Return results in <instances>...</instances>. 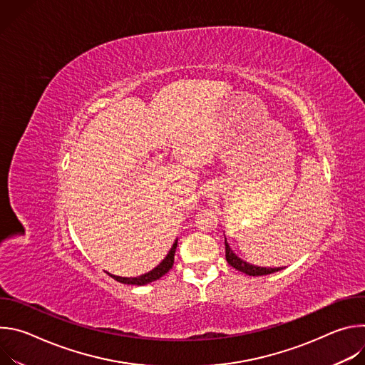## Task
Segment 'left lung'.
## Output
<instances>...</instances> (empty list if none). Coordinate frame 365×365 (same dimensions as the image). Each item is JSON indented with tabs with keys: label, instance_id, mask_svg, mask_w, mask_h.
<instances>
[{
	"label": "left lung",
	"instance_id": "left-lung-1",
	"mask_svg": "<svg viewBox=\"0 0 365 365\" xmlns=\"http://www.w3.org/2000/svg\"><path fill=\"white\" fill-rule=\"evenodd\" d=\"M225 258L227 262L231 267H234L235 270L238 272H242L248 276H267V274H272V273H276L279 270H282L283 267H274V269H267V267H258V266H252L247 262H244V259H241L240 257H237L234 254V251L230 248L227 240H225Z\"/></svg>",
	"mask_w": 365,
	"mask_h": 365
}]
</instances>
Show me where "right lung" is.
<instances>
[{
  "instance_id": "1",
  "label": "right lung",
  "mask_w": 365,
  "mask_h": 365,
  "mask_svg": "<svg viewBox=\"0 0 365 365\" xmlns=\"http://www.w3.org/2000/svg\"><path fill=\"white\" fill-rule=\"evenodd\" d=\"M176 247H178V240L175 241L173 247L170 248L169 254L165 257L163 262L158 266L154 267L151 272L145 273V274H141L138 277H120V276H113L111 277L120 283H124V284H135V286H144V284H148L154 280H159L160 277H163L172 267H173V263H175V252H176Z\"/></svg>"
}]
</instances>
